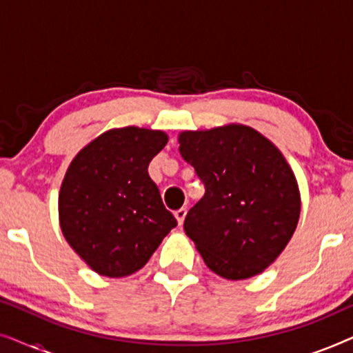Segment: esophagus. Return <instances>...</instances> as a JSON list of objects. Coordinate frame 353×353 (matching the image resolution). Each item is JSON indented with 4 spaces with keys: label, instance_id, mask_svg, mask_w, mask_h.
<instances>
[{
    "label": "esophagus",
    "instance_id": "obj_1",
    "mask_svg": "<svg viewBox=\"0 0 353 353\" xmlns=\"http://www.w3.org/2000/svg\"><path fill=\"white\" fill-rule=\"evenodd\" d=\"M188 214V210L185 209V207H181V209H178L175 212V219L178 220V225H183V221H185V216Z\"/></svg>",
    "mask_w": 353,
    "mask_h": 353
}]
</instances>
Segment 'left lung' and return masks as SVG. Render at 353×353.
<instances>
[{
    "label": "left lung",
    "instance_id": "8db88e82",
    "mask_svg": "<svg viewBox=\"0 0 353 353\" xmlns=\"http://www.w3.org/2000/svg\"><path fill=\"white\" fill-rule=\"evenodd\" d=\"M205 194L185 219V231L207 267L221 278L248 279L283 252L301 215L297 180L281 151L239 123L178 137Z\"/></svg>",
    "mask_w": 353,
    "mask_h": 353
}]
</instances>
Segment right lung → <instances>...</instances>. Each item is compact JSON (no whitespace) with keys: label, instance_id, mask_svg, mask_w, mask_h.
I'll return each instance as SVG.
<instances>
[{"label":"right lung","instance_id":"add662e5","mask_svg":"<svg viewBox=\"0 0 353 353\" xmlns=\"http://www.w3.org/2000/svg\"><path fill=\"white\" fill-rule=\"evenodd\" d=\"M167 141L161 130L112 128L70 162L59 192V223L93 272L109 278L138 272L176 226L148 173Z\"/></svg>","mask_w":353,"mask_h":353}]
</instances>
